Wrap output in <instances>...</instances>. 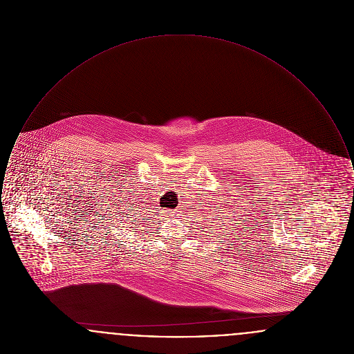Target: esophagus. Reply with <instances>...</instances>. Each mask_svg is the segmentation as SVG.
I'll list each match as a JSON object with an SVG mask.
<instances>
[{
  "mask_svg": "<svg viewBox=\"0 0 354 354\" xmlns=\"http://www.w3.org/2000/svg\"><path fill=\"white\" fill-rule=\"evenodd\" d=\"M178 213H177V211H173V212H170V216H177Z\"/></svg>",
  "mask_w": 354,
  "mask_h": 354,
  "instance_id": "esophagus-1",
  "label": "esophagus"
}]
</instances>
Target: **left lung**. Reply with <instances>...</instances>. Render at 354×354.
<instances>
[{"label": "left lung", "mask_w": 354, "mask_h": 354, "mask_svg": "<svg viewBox=\"0 0 354 354\" xmlns=\"http://www.w3.org/2000/svg\"><path fill=\"white\" fill-rule=\"evenodd\" d=\"M218 209H220V208H218ZM225 211H227V209H225ZM227 217H228V216H227ZM221 218H223V217H221ZM227 237H228V236H227Z\"/></svg>", "instance_id": "left-lung-1"}]
</instances>
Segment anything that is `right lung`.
<instances>
[{
    "instance_id": "right-lung-1",
    "label": "right lung",
    "mask_w": 354,
    "mask_h": 354,
    "mask_svg": "<svg viewBox=\"0 0 354 354\" xmlns=\"http://www.w3.org/2000/svg\"><path fill=\"white\" fill-rule=\"evenodd\" d=\"M114 205H115V207H118V205H117V204H114ZM119 207H120V205H119ZM107 209H110V212H104V209H103V213H106V214H104V216H103V217H107V220H113V218H114V217H123V216H122V214H124V212H122V211H120V212L118 213L119 208H113V209H111V208H110V207H109V208H107ZM113 210H114L116 214H119L120 216H115V215H115H111V213L112 212ZM113 213H114V212H113ZM109 215H111L112 217L109 218L108 217Z\"/></svg>"
}]
</instances>
